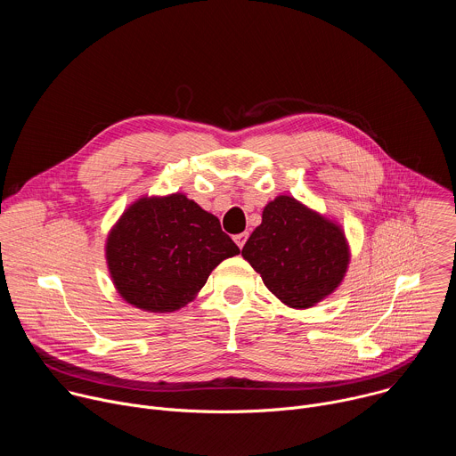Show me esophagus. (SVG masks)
I'll list each match as a JSON object with an SVG mask.
<instances>
[{
  "label": "esophagus",
  "mask_w": 456,
  "mask_h": 456,
  "mask_svg": "<svg viewBox=\"0 0 456 456\" xmlns=\"http://www.w3.org/2000/svg\"><path fill=\"white\" fill-rule=\"evenodd\" d=\"M247 238H248V232H241V234H236V236H234V241H236V245H238L240 248H243Z\"/></svg>",
  "instance_id": "esophagus-1"
}]
</instances>
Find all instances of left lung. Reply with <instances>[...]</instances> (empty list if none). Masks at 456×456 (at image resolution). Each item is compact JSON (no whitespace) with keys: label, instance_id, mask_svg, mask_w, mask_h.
<instances>
[{"label":"left lung","instance_id":"obj_1","mask_svg":"<svg viewBox=\"0 0 456 456\" xmlns=\"http://www.w3.org/2000/svg\"><path fill=\"white\" fill-rule=\"evenodd\" d=\"M241 256L292 308H308L332 294L350 257L341 229L292 197H278L264 209Z\"/></svg>","mask_w":456,"mask_h":456}]
</instances>
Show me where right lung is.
Listing matches in <instances>:
<instances>
[{"mask_svg": "<svg viewBox=\"0 0 456 456\" xmlns=\"http://www.w3.org/2000/svg\"><path fill=\"white\" fill-rule=\"evenodd\" d=\"M238 252L220 220L180 192L134 204L106 243L118 294L150 312H173L187 305L211 271Z\"/></svg>", "mask_w": 456, "mask_h": 456, "instance_id": "obj_1", "label": "right lung"}]
</instances>
